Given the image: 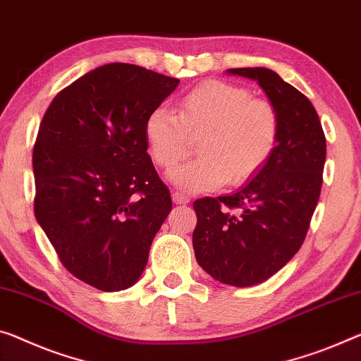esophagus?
<instances>
[{
    "label": "esophagus",
    "mask_w": 361,
    "mask_h": 361,
    "mask_svg": "<svg viewBox=\"0 0 361 361\" xmlns=\"http://www.w3.org/2000/svg\"><path fill=\"white\" fill-rule=\"evenodd\" d=\"M173 202L176 204H187V203H190V198L182 195V193H179V192H174L173 193Z\"/></svg>",
    "instance_id": "esophagus-1"
}]
</instances>
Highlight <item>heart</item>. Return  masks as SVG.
<instances>
[{"mask_svg": "<svg viewBox=\"0 0 361 361\" xmlns=\"http://www.w3.org/2000/svg\"><path fill=\"white\" fill-rule=\"evenodd\" d=\"M143 130L149 154L166 169L185 158L190 138L202 137L200 157L168 176L180 190L200 193L226 182L240 185L258 174L274 153L279 119L273 104L252 98L247 88L212 80L182 97L177 114L154 108Z\"/></svg>", "mask_w": 361, "mask_h": 361, "instance_id": "obj_1", "label": "heart"}]
</instances>
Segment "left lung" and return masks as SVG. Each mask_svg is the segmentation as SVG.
<instances>
[{
  "label": "left lung",
  "instance_id": "1",
  "mask_svg": "<svg viewBox=\"0 0 361 361\" xmlns=\"http://www.w3.org/2000/svg\"><path fill=\"white\" fill-rule=\"evenodd\" d=\"M262 87L279 119L274 153L237 192L193 203L198 264L221 284L250 287L298 252L318 203L326 138L310 99L266 68L227 69ZM232 209H238L235 215Z\"/></svg>",
  "mask_w": 361,
  "mask_h": 361
}]
</instances>
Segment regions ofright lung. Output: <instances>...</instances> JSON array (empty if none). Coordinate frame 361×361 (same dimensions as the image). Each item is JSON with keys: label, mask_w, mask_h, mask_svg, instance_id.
Segmentation results:
<instances>
[{"label": "right lung", "mask_w": 361, "mask_h": 361, "mask_svg": "<svg viewBox=\"0 0 361 361\" xmlns=\"http://www.w3.org/2000/svg\"><path fill=\"white\" fill-rule=\"evenodd\" d=\"M179 79L111 63L61 90L33 147L35 218L71 274L103 292L140 279L173 208L145 121Z\"/></svg>", "instance_id": "add662e5"}]
</instances>
